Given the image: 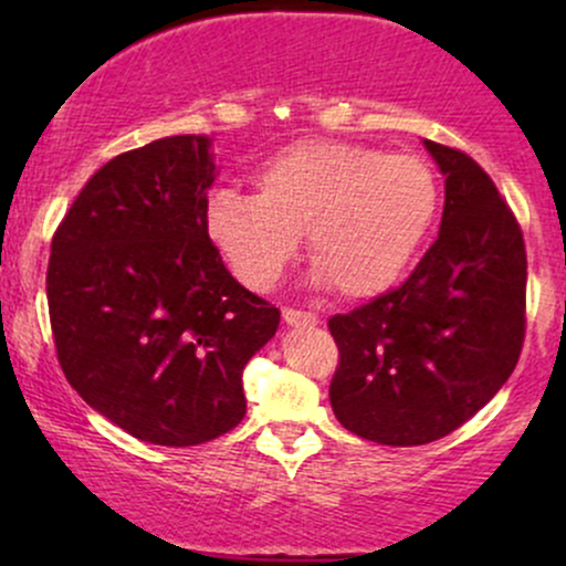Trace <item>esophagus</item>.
<instances>
[{"label": "esophagus", "mask_w": 566, "mask_h": 566, "mask_svg": "<svg viewBox=\"0 0 566 566\" xmlns=\"http://www.w3.org/2000/svg\"><path fill=\"white\" fill-rule=\"evenodd\" d=\"M282 319L287 327H316V324H319V316L308 314V311H297V308H284Z\"/></svg>", "instance_id": "esophagus-1"}]
</instances>
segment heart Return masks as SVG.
Segmentation results:
<instances>
[{"instance_id": "1", "label": "heart", "mask_w": 566, "mask_h": 566, "mask_svg": "<svg viewBox=\"0 0 566 566\" xmlns=\"http://www.w3.org/2000/svg\"><path fill=\"white\" fill-rule=\"evenodd\" d=\"M255 197L216 191L205 231L250 290L282 279L305 233L311 282L375 297L399 282L439 210V180L415 154L346 140H301L252 175Z\"/></svg>"}]
</instances>
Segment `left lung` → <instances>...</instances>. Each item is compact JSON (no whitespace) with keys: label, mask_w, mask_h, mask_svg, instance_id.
Segmentation results:
<instances>
[{"label":"left lung","mask_w":566,"mask_h":566,"mask_svg":"<svg viewBox=\"0 0 566 566\" xmlns=\"http://www.w3.org/2000/svg\"><path fill=\"white\" fill-rule=\"evenodd\" d=\"M444 175L439 239L399 290L329 319L343 428L388 447L437 441L511 378L524 343L527 252L516 218L469 154L423 140Z\"/></svg>","instance_id":"1"}]
</instances>
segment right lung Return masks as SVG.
Returning a JSON list of instances; mask_svg holds the SVG:
<instances>
[{
	"label": "right lung",
	"instance_id": "1",
	"mask_svg": "<svg viewBox=\"0 0 566 566\" xmlns=\"http://www.w3.org/2000/svg\"><path fill=\"white\" fill-rule=\"evenodd\" d=\"M210 140L172 135L103 165L57 226L48 303L57 361L129 437L193 447L247 412L244 365L279 311L229 274L205 231Z\"/></svg>",
	"mask_w": 566,
	"mask_h": 566
}]
</instances>
